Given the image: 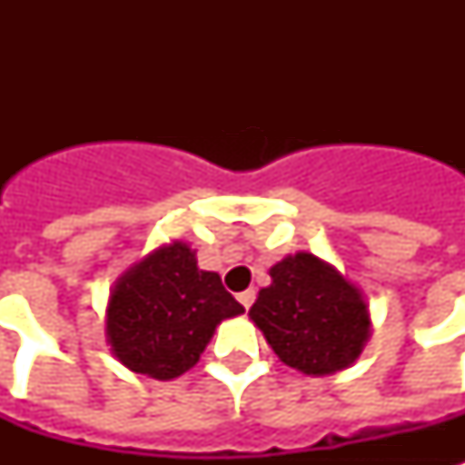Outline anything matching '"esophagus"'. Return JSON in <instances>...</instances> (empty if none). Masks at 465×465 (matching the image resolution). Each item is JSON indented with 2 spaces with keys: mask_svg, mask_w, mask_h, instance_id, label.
Listing matches in <instances>:
<instances>
[{
  "mask_svg": "<svg viewBox=\"0 0 465 465\" xmlns=\"http://www.w3.org/2000/svg\"><path fill=\"white\" fill-rule=\"evenodd\" d=\"M239 302H241V306H243V309H251V304H253L255 302V290H246V292H241L239 294Z\"/></svg>",
  "mask_w": 465,
  "mask_h": 465,
  "instance_id": "esophagus-1",
  "label": "esophagus"
}]
</instances>
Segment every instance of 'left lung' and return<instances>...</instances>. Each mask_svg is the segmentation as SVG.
Wrapping results in <instances>:
<instances>
[{
	"instance_id": "8db88e82",
	"label": "left lung",
	"mask_w": 465,
	"mask_h": 465,
	"mask_svg": "<svg viewBox=\"0 0 465 465\" xmlns=\"http://www.w3.org/2000/svg\"><path fill=\"white\" fill-rule=\"evenodd\" d=\"M248 316L272 352L306 376L342 371L371 338L364 292L335 265L299 251L270 268Z\"/></svg>"
}]
</instances>
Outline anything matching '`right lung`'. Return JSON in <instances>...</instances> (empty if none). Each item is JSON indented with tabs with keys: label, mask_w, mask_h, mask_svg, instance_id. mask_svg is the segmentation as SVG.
Instances as JSON below:
<instances>
[{
	"label": "right lung",
	"mask_w": 465,
	"mask_h": 465,
	"mask_svg": "<svg viewBox=\"0 0 465 465\" xmlns=\"http://www.w3.org/2000/svg\"><path fill=\"white\" fill-rule=\"evenodd\" d=\"M243 313L222 277L197 268L185 241L161 243L113 282L105 340L134 374L171 381L200 361L217 325Z\"/></svg>",
	"instance_id": "right-lung-1"
}]
</instances>
